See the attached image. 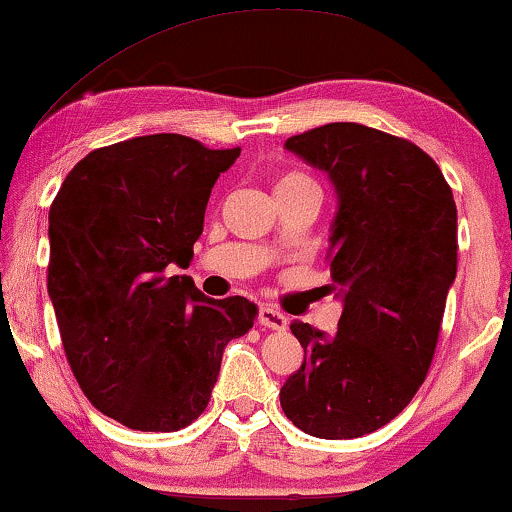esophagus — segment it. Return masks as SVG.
Here are the masks:
<instances>
[{
    "label": "esophagus",
    "instance_id": "34e87169",
    "mask_svg": "<svg viewBox=\"0 0 512 512\" xmlns=\"http://www.w3.org/2000/svg\"><path fill=\"white\" fill-rule=\"evenodd\" d=\"M258 324L265 328H272V331H286L289 319H286L282 312L272 310V307H261V310H258Z\"/></svg>",
    "mask_w": 512,
    "mask_h": 512
}]
</instances>
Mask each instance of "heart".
<instances>
[{"label": "heart", "instance_id": "heart-1", "mask_svg": "<svg viewBox=\"0 0 512 512\" xmlns=\"http://www.w3.org/2000/svg\"><path fill=\"white\" fill-rule=\"evenodd\" d=\"M298 181H310V179H307L305 174H300V172H286V174H282V177H277L275 191H279V188L291 186V184H298Z\"/></svg>", "mask_w": 512, "mask_h": 512}]
</instances>
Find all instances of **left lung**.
<instances>
[{
    "label": "left lung",
    "mask_w": 512,
    "mask_h": 512,
    "mask_svg": "<svg viewBox=\"0 0 512 512\" xmlns=\"http://www.w3.org/2000/svg\"><path fill=\"white\" fill-rule=\"evenodd\" d=\"M338 193L328 265L342 296L338 333L293 321L305 361L279 391L310 436L361 438L389 424L422 387L457 277V205L429 153L361 123L286 139Z\"/></svg>",
    "instance_id": "8db88e82"
}]
</instances>
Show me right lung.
<instances>
[{"label":"right lung","instance_id":"1","mask_svg":"<svg viewBox=\"0 0 512 512\" xmlns=\"http://www.w3.org/2000/svg\"><path fill=\"white\" fill-rule=\"evenodd\" d=\"M240 146L160 132L90 151L48 212V296L69 368L102 415L135 431H179L205 412L223 349L256 305L214 300L188 268L205 209Z\"/></svg>","mask_w":512,"mask_h":512}]
</instances>
